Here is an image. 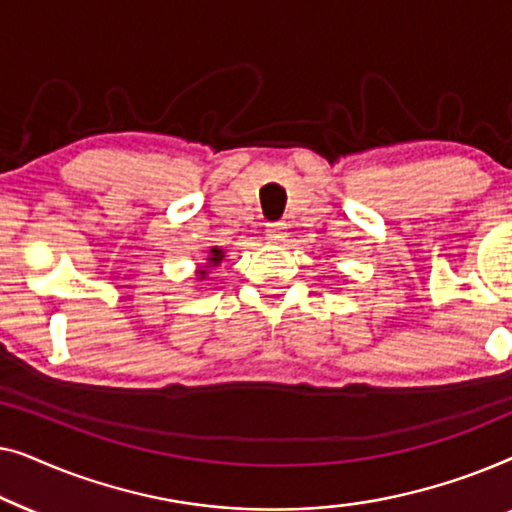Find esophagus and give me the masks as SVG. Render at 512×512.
Returning a JSON list of instances; mask_svg holds the SVG:
<instances>
[{
    "label": "esophagus",
    "mask_w": 512,
    "mask_h": 512,
    "mask_svg": "<svg viewBox=\"0 0 512 512\" xmlns=\"http://www.w3.org/2000/svg\"><path fill=\"white\" fill-rule=\"evenodd\" d=\"M265 235H268L270 242H284L286 240V223L284 221H272V223H265Z\"/></svg>",
    "instance_id": "obj_1"
}]
</instances>
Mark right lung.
<instances>
[{"instance_id":"obj_1","label":"right lung","mask_w":512,"mask_h":512,"mask_svg":"<svg viewBox=\"0 0 512 512\" xmlns=\"http://www.w3.org/2000/svg\"><path fill=\"white\" fill-rule=\"evenodd\" d=\"M223 261V254H221V249H212V258H209V263H212V265H219ZM200 275L202 277H205L207 275V272H200Z\"/></svg>"}]
</instances>
